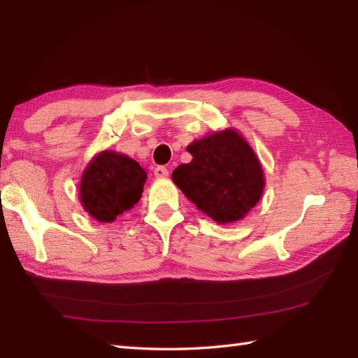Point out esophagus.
I'll use <instances>...</instances> for the list:
<instances>
[{"instance_id": "34e87169", "label": "esophagus", "mask_w": 358, "mask_h": 358, "mask_svg": "<svg viewBox=\"0 0 358 358\" xmlns=\"http://www.w3.org/2000/svg\"><path fill=\"white\" fill-rule=\"evenodd\" d=\"M154 173H155V177H158V178H164V177H167V175H169V171H167V167H164V166H158V167H155Z\"/></svg>"}]
</instances>
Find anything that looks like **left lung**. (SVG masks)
Returning <instances> with one entry per match:
<instances>
[{"mask_svg": "<svg viewBox=\"0 0 358 358\" xmlns=\"http://www.w3.org/2000/svg\"><path fill=\"white\" fill-rule=\"evenodd\" d=\"M192 162L180 164L172 180L189 200L217 223L241 220L258 203L264 175L254 150L232 129L187 148Z\"/></svg>", "mask_w": 358, "mask_h": 358, "instance_id": "obj_1", "label": "left lung"}]
</instances>
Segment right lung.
Wrapping results in <instances>:
<instances>
[{"label":"right lung","mask_w":358,"mask_h":358,"mask_svg":"<svg viewBox=\"0 0 358 358\" xmlns=\"http://www.w3.org/2000/svg\"><path fill=\"white\" fill-rule=\"evenodd\" d=\"M143 167L126 155L104 150L81 178V204L98 222L110 223L140 201L146 181Z\"/></svg>","instance_id":"add662e5"}]
</instances>
